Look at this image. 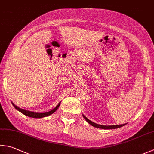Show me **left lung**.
Masks as SVG:
<instances>
[{"mask_svg":"<svg viewBox=\"0 0 154 154\" xmlns=\"http://www.w3.org/2000/svg\"><path fill=\"white\" fill-rule=\"evenodd\" d=\"M83 117H84V119H85L86 121L88 122L90 125H91L92 126L95 128H100V129H117V128H121L123 127V126L125 125L127 123H124V124H122V125H99L97 124V123H95L94 122H91V120H89L88 118H87V117L83 115Z\"/></svg>","mask_w":154,"mask_h":154,"instance_id":"obj_1","label":"left lung"}]
</instances>
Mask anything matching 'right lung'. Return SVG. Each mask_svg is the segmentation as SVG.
Instances as JSON below:
<instances>
[{
    "instance_id": "right-lung-1",
    "label": "right lung",
    "mask_w": 154,
    "mask_h": 154,
    "mask_svg": "<svg viewBox=\"0 0 154 154\" xmlns=\"http://www.w3.org/2000/svg\"><path fill=\"white\" fill-rule=\"evenodd\" d=\"M12 104L14 106V107L17 110H18L19 111H20V113H22L24 115H25L28 117H33V118H43V117H47V116H49L51 114H53L55 112V111L58 109V108L59 107L60 105H61V102H59V104L57 105V106L54 108L53 109L49 111H48V112H45V113H37V112H34V111H28V110H26V109H21V108L17 107L16 105H14L13 102L11 101Z\"/></svg>"
}]
</instances>
